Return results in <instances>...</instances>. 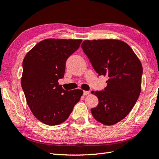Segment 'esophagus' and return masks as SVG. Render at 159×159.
Returning <instances> with one entry per match:
<instances>
[{"mask_svg":"<svg viewBox=\"0 0 159 159\" xmlns=\"http://www.w3.org/2000/svg\"><path fill=\"white\" fill-rule=\"evenodd\" d=\"M89 93H90L89 91H83V94H84L85 96H87V95L89 94Z\"/></svg>","mask_w":159,"mask_h":159,"instance_id":"obj_1","label":"esophagus"}]
</instances>
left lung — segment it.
<instances>
[{"label":"left lung","mask_w":159,"mask_h":159,"mask_svg":"<svg viewBox=\"0 0 159 159\" xmlns=\"http://www.w3.org/2000/svg\"><path fill=\"white\" fill-rule=\"evenodd\" d=\"M99 76H108L104 90L92 91L99 103L92 108L98 122L111 126L123 120L141 91L143 66L132 48L119 39L85 40L81 44Z\"/></svg>","instance_id":"1"}]
</instances>
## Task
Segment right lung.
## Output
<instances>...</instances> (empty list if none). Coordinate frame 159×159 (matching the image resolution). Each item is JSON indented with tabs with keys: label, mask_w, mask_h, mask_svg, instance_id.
I'll return each mask as SVG.
<instances>
[{
	"label": "right lung",
	"mask_w": 159,
	"mask_h": 159,
	"mask_svg": "<svg viewBox=\"0 0 159 159\" xmlns=\"http://www.w3.org/2000/svg\"><path fill=\"white\" fill-rule=\"evenodd\" d=\"M81 42L82 39H44L24 57L21 87L31 112L45 125L55 126L64 122L83 94L79 89L65 90L58 83V80L64 77L66 61Z\"/></svg>",
	"instance_id": "obj_1"
}]
</instances>
